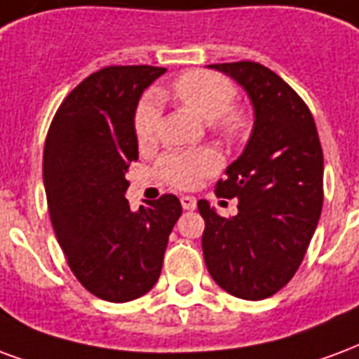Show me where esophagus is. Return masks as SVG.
I'll return each instance as SVG.
<instances>
[{
	"label": "esophagus",
	"instance_id": "obj_1",
	"mask_svg": "<svg viewBox=\"0 0 359 359\" xmlns=\"http://www.w3.org/2000/svg\"><path fill=\"white\" fill-rule=\"evenodd\" d=\"M180 201H182L183 210H195L197 208V198L191 197V195H183Z\"/></svg>",
	"mask_w": 359,
	"mask_h": 359
}]
</instances>
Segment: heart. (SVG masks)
I'll return each mask as SVG.
<instances>
[{
    "instance_id": "1",
    "label": "heart",
    "mask_w": 359,
    "mask_h": 359,
    "mask_svg": "<svg viewBox=\"0 0 359 359\" xmlns=\"http://www.w3.org/2000/svg\"><path fill=\"white\" fill-rule=\"evenodd\" d=\"M170 95L197 116L206 120L224 140L237 143L252 130V114L247 107L233 104L235 83L210 70H189L170 86ZM133 132L141 147H151L161 133V109L156 97H145L133 116ZM222 158L210 147L191 151H168L161 156L156 172L164 183L176 189H191L219 168Z\"/></svg>"
}]
</instances>
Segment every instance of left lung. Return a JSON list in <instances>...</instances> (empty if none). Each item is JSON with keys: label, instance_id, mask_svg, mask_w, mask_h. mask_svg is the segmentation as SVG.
Instances as JSON below:
<instances>
[{"label": "left lung", "instance_id": "1", "mask_svg": "<svg viewBox=\"0 0 359 359\" xmlns=\"http://www.w3.org/2000/svg\"><path fill=\"white\" fill-rule=\"evenodd\" d=\"M210 69L247 90L256 120L245 153L216 183L218 197L239 198V214L222 218L198 201L205 262L229 294L264 300L304 260L323 206V151L308 104L273 70L255 61Z\"/></svg>", "mask_w": 359, "mask_h": 359}]
</instances>
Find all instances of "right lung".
Here are the masks:
<instances>
[{"label":"right lung","instance_id":"1","mask_svg":"<svg viewBox=\"0 0 359 359\" xmlns=\"http://www.w3.org/2000/svg\"><path fill=\"white\" fill-rule=\"evenodd\" d=\"M166 69L104 67L65 97L43 147V185L55 235L76 279L107 302L143 297L158 281L182 216L176 195L130 210L126 172L137 161L133 114Z\"/></svg>","mask_w":359,"mask_h":359}]
</instances>
